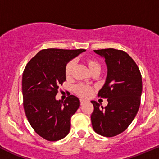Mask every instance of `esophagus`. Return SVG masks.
Here are the masks:
<instances>
[{"mask_svg": "<svg viewBox=\"0 0 159 159\" xmlns=\"http://www.w3.org/2000/svg\"><path fill=\"white\" fill-rule=\"evenodd\" d=\"M85 102H86V100H84L83 99H80V104L83 105V104H84Z\"/></svg>", "mask_w": 159, "mask_h": 159, "instance_id": "obj_1", "label": "esophagus"}]
</instances>
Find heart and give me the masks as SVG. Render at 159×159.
Listing matches in <instances>:
<instances>
[{
	"instance_id": "b5f03b06",
	"label": "heart",
	"mask_w": 159,
	"mask_h": 159,
	"mask_svg": "<svg viewBox=\"0 0 159 159\" xmlns=\"http://www.w3.org/2000/svg\"><path fill=\"white\" fill-rule=\"evenodd\" d=\"M86 63H87L88 66H89V69L90 70L91 72L93 70H96V69H99L100 70V65H99V63L96 60H93V59H87L86 60ZM74 63V61L71 60V61L69 62L66 65V67H65V75H66V76L67 78L70 77V76L72 75ZM74 90L79 96L86 97V96H89L91 94L93 89H92L90 86H87V85L78 84L76 86H75Z\"/></svg>"
}]
</instances>
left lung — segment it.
<instances>
[{
  "label": "left lung",
  "mask_w": 159,
  "mask_h": 159,
  "mask_svg": "<svg viewBox=\"0 0 159 159\" xmlns=\"http://www.w3.org/2000/svg\"><path fill=\"white\" fill-rule=\"evenodd\" d=\"M105 59L107 76L98 96L107 99L106 107L91 101L94 110L91 115L95 132L106 137L122 133L132 123L140 106L142 76L132 57L123 50L109 48L94 50Z\"/></svg>",
  "instance_id": "8db88e82"
}]
</instances>
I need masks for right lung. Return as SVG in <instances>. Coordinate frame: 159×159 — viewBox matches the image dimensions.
<instances>
[{
    "label": "right lung",
    "instance_id": "add662e5",
    "mask_svg": "<svg viewBox=\"0 0 159 159\" xmlns=\"http://www.w3.org/2000/svg\"><path fill=\"white\" fill-rule=\"evenodd\" d=\"M84 51V49H44L34 56L24 69V112L31 127L44 139H62L70 132L71 117L80 107V100L70 95L63 102L57 100L56 96L60 85L66 80V65Z\"/></svg>",
    "mask_w": 159,
    "mask_h": 159
}]
</instances>
